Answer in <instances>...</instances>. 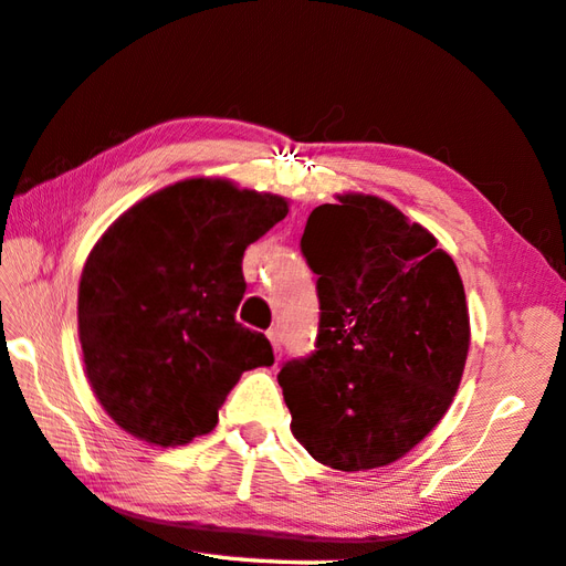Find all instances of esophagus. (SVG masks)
Wrapping results in <instances>:
<instances>
[{"mask_svg": "<svg viewBox=\"0 0 566 566\" xmlns=\"http://www.w3.org/2000/svg\"><path fill=\"white\" fill-rule=\"evenodd\" d=\"M266 338H270V342H272L274 354H282V334H280V328H270V332H266Z\"/></svg>", "mask_w": 566, "mask_h": 566, "instance_id": "34e87169", "label": "esophagus"}]
</instances>
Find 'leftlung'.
<instances>
[{
	"mask_svg": "<svg viewBox=\"0 0 566 566\" xmlns=\"http://www.w3.org/2000/svg\"><path fill=\"white\" fill-rule=\"evenodd\" d=\"M302 254L322 314L316 352L276 376L292 433L334 470L390 465L458 394L470 348L458 266L426 228L364 192L314 208Z\"/></svg>",
	"mask_w": 566,
	"mask_h": 566,
	"instance_id": "obj_1",
	"label": "left lung"
}]
</instances>
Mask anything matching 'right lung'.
Instances as JSON below:
<instances>
[{"instance_id": "1", "label": "right lung", "mask_w": 566, "mask_h": 566, "mask_svg": "<svg viewBox=\"0 0 566 566\" xmlns=\"http://www.w3.org/2000/svg\"><path fill=\"white\" fill-rule=\"evenodd\" d=\"M280 195L188 178L133 205L101 234L78 282V342L113 423L150 446L210 433L240 376L272 366L238 324L242 256L286 218Z\"/></svg>"}]
</instances>
